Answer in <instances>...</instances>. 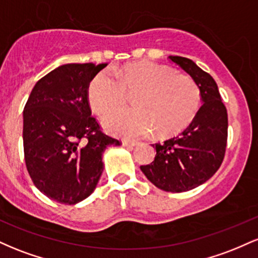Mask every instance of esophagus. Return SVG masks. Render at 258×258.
<instances>
[{"mask_svg":"<svg viewBox=\"0 0 258 258\" xmlns=\"http://www.w3.org/2000/svg\"><path fill=\"white\" fill-rule=\"evenodd\" d=\"M139 142L137 141H122V146L123 147H128V148H133L136 146H138Z\"/></svg>","mask_w":258,"mask_h":258,"instance_id":"1","label":"esophagus"}]
</instances>
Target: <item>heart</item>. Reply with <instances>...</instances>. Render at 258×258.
<instances>
[{
	"mask_svg": "<svg viewBox=\"0 0 258 258\" xmlns=\"http://www.w3.org/2000/svg\"><path fill=\"white\" fill-rule=\"evenodd\" d=\"M127 92L136 94V109H120L102 119L108 132L121 137H142L156 131L170 136L185 128L199 111L201 94L194 80L155 63L128 64L115 74L100 72L91 80L87 98L96 114L119 108Z\"/></svg>",
	"mask_w": 258,
	"mask_h": 258,
	"instance_id": "heart-1",
	"label": "heart"
}]
</instances>
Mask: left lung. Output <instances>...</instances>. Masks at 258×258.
<instances>
[{
    "label": "left lung",
    "instance_id": "left-lung-1",
    "mask_svg": "<svg viewBox=\"0 0 258 258\" xmlns=\"http://www.w3.org/2000/svg\"><path fill=\"white\" fill-rule=\"evenodd\" d=\"M170 59L194 80L203 105L184 131L152 144L155 159L141 170L161 190L182 193L205 183L220 168L227 147L228 116L217 84L210 74L188 58L170 55Z\"/></svg>",
    "mask_w": 258,
    "mask_h": 258
}]
</instances>
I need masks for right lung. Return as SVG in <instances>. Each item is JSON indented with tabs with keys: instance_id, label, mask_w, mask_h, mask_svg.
Here are the masks:
<instances>
[{
	"instance_id": "1",
	"label": "right lung",
	"mask_w": 258,
	"mask_h": 258,
	"mask_svg": "<svg viewBox=\"0 0 258 258\" xmlns=\"http://www.w3.org/2000/svg\"><path fill=\"white\" fill-rule=\"evenodd\" d=\"M106 63L64 64L32 88L23 111L28 172L41 193L75 205L93 193L102 176V155L120 142L100 131L88 104L91 80Z\"/></svg>"
}]
</instances>
